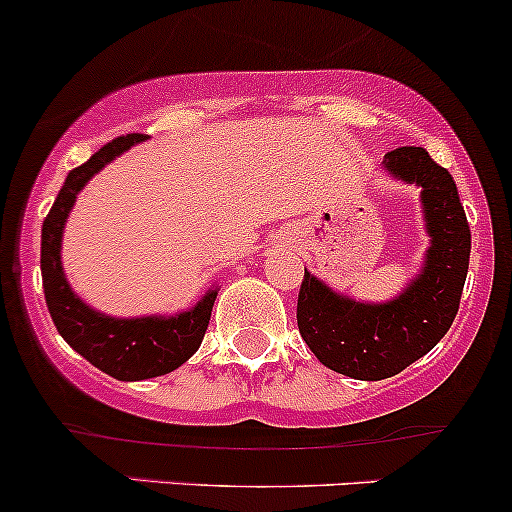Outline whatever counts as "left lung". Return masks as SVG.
Here are the masks:
<instances>
[{
  "instance_id": "obj_1",
  "label": "left lung",
  "mask_w": 512,
  "mask_h": 512,
  "mask_svg": "<svg viewBox=\"0 0 512 512\" xmlns=\"http://www.w3.org/2000/svg\"><path fill=\"white\" fill-rule=\"evenodd\" d=\"M382 170L421 189L429 249L419 273L384 303L337 293L310 271L298 295L305 345L328 370L365 382L394 377L449 333L471 256V229L449 170L436 165L424 147L387 152Z\"/></svg>"
}]
</instances>
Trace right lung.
Listing matches in <instances>:
<instances>
[{"label": "right lung", "instance_id": "add662e5", "mask_svg": "<svg viewBox=\"0 0 512 512\" xmlns=\"http://www.w3.org/2000/svg\"><path fill=\"white\" fill-rule=\"evenodd\" d=\"M145 140V135L138 133L115 138L100 147L91 160L68 172L59 197L41 226V278H44L46 305H49L56 330L78 355L120 382H140V379L160 377L182 367L202 345L219 293V286L209 288L192 308L177 310L172 315L155 313L115 318V315L91 308L73 291L63 273V229L81 189L108 162Z\"/></svg>", "mask_w": 512, "mask_h": 512}]
</instances>
